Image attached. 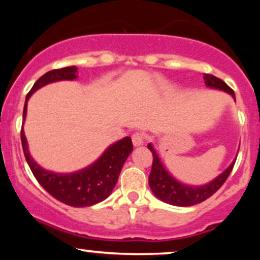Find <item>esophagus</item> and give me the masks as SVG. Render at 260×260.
<instances>
[{
  "label": "esophagus",
  "instance_id": "esophagus-1",
  "mask_svg": "<svg viewBox=\"0 0 260 260\" xmlns=\"http://www.w3.org/2000/svg\"><path fill=\"white\" fill-rule=\"evenodd\" d=\"M132 142H133V145H136V147L144 144L145 134L144 133H140V132L134 133L133 136H132Z\"/></svg>",
  "mask_w": 260,
  "mask_h": 260
}]
</instances>
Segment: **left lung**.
<instances>
[{
  "label": "left lung",
  "instance_id": "obj_1",
  "mask_svg": "<svg viewBox=\"0 0 260 260\" xmlns=\"http://www.w3.org/2000/svg\"><path fill=\"white\" fill-rule=\"evenodd\" d=\"M204 80L205 85L209 88L229 92L235 99V91L220 78H216L213 74H204ZM148 149L153 154V166H151L150 175H149V186L160 201L176 205V207H190V205L199 204L205 199L210 198L228 180L236 161H232L231 165L221 175L217 176L215 180L207 184H203V186H189V184L181 183L175 177H172L171 174L162 165L153 145L148 144Z\"/></svg>",
  "mask_w": 260,
  "mask_h": 260
}]
</instances>
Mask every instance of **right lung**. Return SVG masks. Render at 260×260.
<instances>
[{
	"instance_id": "add662e5",
	"label": "right lung",
	"mask_w": 260,
	"mask_h": 260,
	"mask_svg": "<svg viewBox=\"0 0 260 260\" xmlns=\"http://www.w3.org/2000/svg\"><path fill=\"white\" fill-rule=\"evenodd\" d=\"M77 77H78V68L76 66L52 70L40 77L26 95L23 120H25L26 116V101L31 96L32 92L49 83L58 82V80H73ZM20 139H22V147L26 162L39 183L53 198L76 208L90 207L103 202L111 194L113 187L117 183L122 166L133 150L132 139L126 137L110 145L99 159L88 168L73 174H55L44 170L32 160L29 154L28 143L23 127L20 131Z\"/></svg>"
}]
</instances>
